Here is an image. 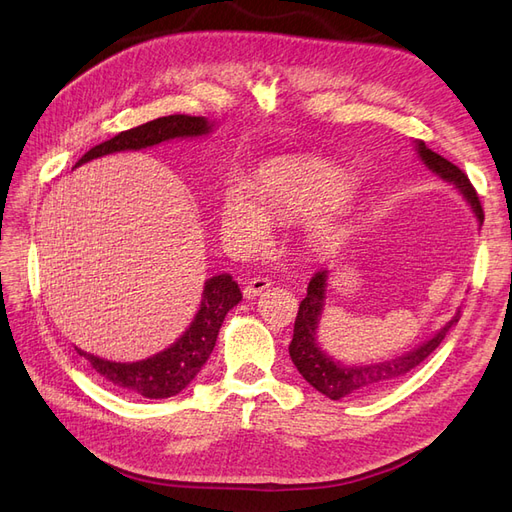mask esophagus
I'll use <instances>...</instances> for the list:
<instances>
[{
    "label": "esophagus",
    "instance_id": "1",
    "mask_svg": "<svg viewBox=\"0 0 512 512\" xmlns=\"http://www.w3.org/2000/svg\"><path fill=\"white\" fill-rule=\"evenodd\" d=\"M269 286H271V280H267V277H252V280L243 286V297L254 299L260 292H265Z\"/></svg>",
    "mask_w": 512,
    "mask_h": 512
}]
</instances>
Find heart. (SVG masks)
I'll list each match as a JSON object with an SVG mask.
<instances>
[{"label":"heart","mask_w":512,"mask_h":512,"mask_svg":"<svg viewBox=\"0 0 512 512\" xmlns=\"http://www.w3.org/2000/svg\"><path fill=\"white\" fill-rule=\"evenodd\" d=\"M346 173L324 162L273 160L256 170L252 194L243 185L232 183L222 196V226L241 250H254L269 235L267 218H303L329 209L350 194ZM346 228L320 220L312 239L318 250H335L344 241Z\"/></svg>","instance_id":"obj_1"}]
</instances>
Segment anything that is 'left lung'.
Returning a JSON list of instances; mask_svg holds the SVG:
<instances>
[{
	"mask_svg": "<svg viewBox=\"0 0 512 512\" xmlns=\"http://www.w3.org/2000/svg\"><path fill=\"white\" fill-rule=\"evenodd\" d=\"M418 156H421L425 166H429L433 173L442 177L444 181L453 183L455 188L466 196L472 211L476 213L478 222L485 220V213H483V207H480L474 185L470 183L468 175L463 173L459 166L438 156V153L431 151L425 143H418ZM327 277H329L327 271H318L314 273L312 280H309L307 294L299 305L297 320H294V333H292L288 352H290L292 363L297 365L299 374L312 384L316 391L327 395L329 399L361 397V395L376 393L386 389V386H391L401 376H406L408 371H412L416 365H421L427 356L442 344L446 333L451 331L461 318V312H457L436 335L429 339V342L414 348L412 352L395 356L391 361L361 365V367H344L335 363L331 356L324 354L316 342L318 322L324 307V290H327Z\"/></svg>",
	"mask_w": 512,
	"mask_h": 512,
	"instance_id": "1",
	"label": "left lung"
}]
</instances>
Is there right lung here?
<instances>
[{
  "label": "right lung",
  "instance_id": "obj_1",
  "mask_svg": "<svg viewBox=\"0 0 512 512\" xmlns=\"http://www.w3.org/2000/svg\"><path fill=\"white\" fill-rule=\"evenodd\" d=\"M211 123L205 117L192 115H168L143 123V126L119 132L111 141H104L89 149L85 156L76 162L81 166L89 160L106 156V153L145 149L170 138H188L209 134ZM241 301V290L228 273L215 275L205 282L203 301H200L198 314L194 316L190 329L185 331L177 342L158 352L156 356L136 363H115L104 361L100 356L89 354L76 348L85 361L94 367L100 376L113 382L119 389L138 393L149 399H164L181 393L188 386L213 352L215 339L220 327L232 307Z\"/></svg>",
  "mask_w": 512,
  "mask_h": 512
}]
</instances>
